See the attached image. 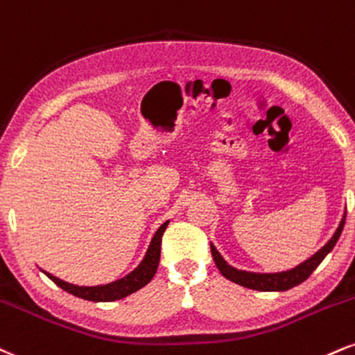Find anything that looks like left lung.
<instances>
[{
    "label": "left lung",
    "instance_id": "left-lung-1",
    "mask_svg": "<svg viewBox=\"0 0 355 355\" xmlns=\"http://www.w3.org/2000/svg\"><path fill=\"white\" fill-rule=\"evenodd\" d=\"M345 224V212L343 216V220H340L339 227L334 232V236L327 241V244L324 248H320L314 256L309 257L307 261H304L302 264L295 266L294 269L284 270V272H274V274H259V272H248V270H239L232 266H229L226 261L223 259V256L218 252V249L211 244V254L212 259H214L216 266L220 270L224 277L229 279V281L236 282V284L248 287V289L254 291H262V293H282V291L293 289V287L299 286L301 282L306 281L307 277L318 269V266L324 261V257L327 256L329 252L334 249V245L339 241L340 234H343V229Z\"/></svg>",
    "mask_w": 355,
    "mask_h": 355
}]
</instances>
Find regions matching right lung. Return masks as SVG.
<instances>
[{"label":"right lung","instance_id":"1","mask_svg":"<svg viewBox=\"0 0 355 355\" xmlns=\"http://www.w3.org/2000/svg\"><path fill=\"white\" fill-rule=\"evenodd\" d=\"M168 224H169V220H166V223L162 224L159 229H157L156 234H154V237L151 239V244H149L144 259L141 261V264L137 266L132 272H129L128 276L119 279V281L110 282V284H104V286L86 287V286L69 284V282L61 281V279L54 277L53 274L46 272V270H43V272L49 279H51L54 284H56L58 287H61L62 291L76 295V297L85 299V301H93V302L118 301V299H123V297H126V295L139 291L141 287H144L154 277V274H156V270H157V266H159L161 239H162V234H164L166 227H168Z\"/></svg>","mask_w":355,"mask_h":355}]
</instances>
